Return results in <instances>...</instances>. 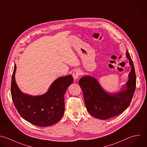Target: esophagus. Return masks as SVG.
Instances as JSON below:
<instances>
[{
    "instance_id": "34e87169",
    "label": "esophagus",
    "mask_w": 147,
    "mask_h": 147,
    "mask_svg": "<svg viewBox=\"0 0 147 147\" xmlns=\"http://www.w3.org/2000/svg\"><path fill=\"white\" fill-rule=\"evenodd\" d=\"M80 75V71L78 70H75L73 73V77L74 80H77Z\"/></svg>"
}]
</instances>
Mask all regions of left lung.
<instances>
[{"label":"left lung","mask_w":147,"mask_h":147,"mask_svg":"<svg viewBox=\"0 0 147 147\" xmlns=\"http://www.w3.org/2000/svg\"><path fill=\"white\" fill-rule=\"evenodd\" d=\"M126 57L131 69L128 81L118 92H107L95 78L90 76H84L80 78L78 83L83 92L85 106L93 117L102 120L108 119L121 114L129 106L136 89V77L133 63L127 51Z\"/></svg>","instance_id":"obj_1"}]
</instances>
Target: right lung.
I'll use <instances>...</instances> for the list:
<instances>
[{"mask_svg":"<svg viewBox=\"0 0 147 147\" xmlns=\"http://www.w3.org/2000/svg\"><path fill=\"white\" fill-rule=\"evenodd\" d=\"M16 65L11 79V93L13 102L20 115L34 125L46 127L57 123L65 111L64 96L73 82L71 75L55 80L48 91L42 95L32 96L21 92L15 79Z\"/></svg>","mask_w":147,"mask_h":147,"instance_id":"obj_1","label":"right lung"}]
</instances>
